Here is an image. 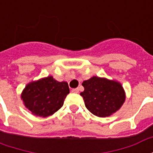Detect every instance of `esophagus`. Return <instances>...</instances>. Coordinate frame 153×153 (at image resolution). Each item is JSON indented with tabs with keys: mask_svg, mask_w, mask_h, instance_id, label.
Here are the masks:
<instances>
[{
	"mask_svg": "<svg viewBox=\"0 0 153 153\" xmlns=\"http://www.w3.org/2000/svg\"><path fill=\"white\" fill-rule=\"evenodd\" d=\"M79 92V88H74V89H72V93H78Z\"/></svg>",
	"mask_w": 153,
	"mask_h": 153,
	"instance_id": "esophagus-1",
	"label": "esophagus"
}]
</instances>
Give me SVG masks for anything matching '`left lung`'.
Masks as SVG:
<instances>
[{
  "mask_svg": "<svg viewBox=\"0 0 153 153\" xmlns=\"http://www.w3.org/2000/svg\"><path fill=\"white\" fill-rule=\"evenodd\" d=\"M84 91L80 93L90 112L106 117L117 111L125 101V90L115 80L93 76L83 81Z\"/></svg>",
  "mask_w": 153,
  "mask_h": 153,
  "instance_id": "obj_1",
  "label": "left lung"
}]
</instances>
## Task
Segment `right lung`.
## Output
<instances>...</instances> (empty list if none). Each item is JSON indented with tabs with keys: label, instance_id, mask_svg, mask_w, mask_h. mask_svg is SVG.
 Returning <instances> with one entry per match:
<instances>
[{
	"label": "right lung",
	"instance_id": "obj_1",
	"mask_svg": "<svg viewBox=\"0 0 153 153\" xmlns=\"http://www.w3.org/2000/svg\"><path fill=\"white\" fill-rule=\"evenodd\" d=\"M69 93L66 82H58L48 76L27 84L22 92L21 99L33 115L47 117L61 108Z\"/></svg>",
	"mask_w": 153,
	"mask_h": 153
}]
</instances>
